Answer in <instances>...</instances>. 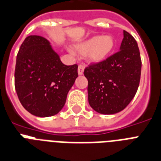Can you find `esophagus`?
Instances as JSON below:
<instances>
[{
    "label": "esophagus",
    "mask_w": 161,
    "mask_h": 161,
    "mask_svg": "<svg viewBox=\"0 0 161 161\" xmlns=\"http://www.w3.org/2000/svg\"><path fill=\"white\" fill-rule=\"evenodd\" d=\"M83 71H84V66L82 64L78 65V74H79V75H82V74H83Z\"/></svg>",
    "instance_id": "34e87169"
}]
</instances>
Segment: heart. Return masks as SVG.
<instances>
[{"instance_id":"1","label":"heart","mask_w":161,"mask_h":161,"mask_svg":"<svg viewBox=\"0 0 161 161\" xmlns=\"http://www.w3.org/2000/svg\"><path fill=\"white\" fill-rule=\"evenodd\" d=\"M114 46V40L110 35L94 36L77 44L75 49L80 53H86L87 58L94 63L105 59Z\"/></svg>"}]
</instances>
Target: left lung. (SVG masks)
<instances>
[{
    "label": "left lung",
    "instance_id": "1",
    "mask_svg": "<svg viewBox=\"0 0 161 161\" xmlns=\"http://www.w3.org/2000/svg\"><path fill=\"white\" fill-rule=\"evenodd\" d=\"M141 72L142 58L136 41L124 31L120 50L85 68L90 106L106 115L123 110L136 93Z\"/></svg>",
    "mask_w": 161,
    "mask_h": 161
}]
</instances>
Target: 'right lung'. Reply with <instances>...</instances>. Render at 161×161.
Masks as SVG:
<instances>
[{"label": "right lung", "instance_id": "obj_1", "mask_svg": "<svg viewBox=\"0 0 161 161\" xmlns=\"http://www.w3.org/2000/svg\"><path fill=\"white\" fill-rule=\"evenodd\" d=\"M78 76V64H64L42 36L30 35L19 47L15 91L22 106L32 115L51 117L60 112Z\"/></svg>", "mask_w": 161, "mask_h": 161}]
</instances>
